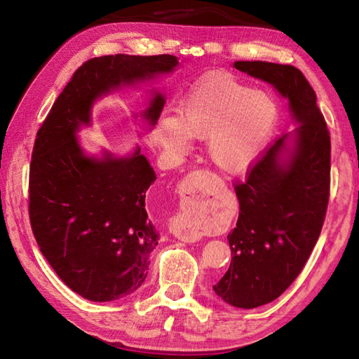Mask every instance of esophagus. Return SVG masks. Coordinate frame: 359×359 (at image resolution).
<instances>
[{
    "label": "esophagus",
    "instance_id": "1",
    "mask_svg": "<svg viewBox=\"0 0 359 359\" xmlns=\"http://www.w3.org/2000/svg\"><path fill=\"white\" fill-rule=\"evenodd\" d=\"M174 233L180 241L185 242H196L203 238L201 231L194 228L193 222H190V218H187L185 214L179 215V228L175 229Z\"/></svg>",
    "mask_w": 359,
    "mask_h": 359
}]
</instances>
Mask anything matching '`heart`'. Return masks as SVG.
<instances>
[{"label": "heart", "mask_w": 359, "mask_h": 359, "mask_svg": "<svg viewBox=\"0 0 359 359\" xmlns=\"http://www.w3.org/2000/svg\"><path fill=\"white\" fill-rule=\"evenodd\" d=\"M278 120L276 101L223 72H209L193 85L177 109L163 118L156 139L168 154L180 155L190 136L205 137V156L223 174H241L257 163Z\"/></svg>", "instance_id": "b5f03b06"}]
</instances>
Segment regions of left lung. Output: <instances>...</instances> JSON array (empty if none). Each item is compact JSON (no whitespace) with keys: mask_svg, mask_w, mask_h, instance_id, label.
<instances>
[{"mask_svg":"<svg viewBox=\"0 0 359 359\" xmlns=\"http://www.w3.org/2000/svg\"><path fill=\"white\" fill-rule=\"evenodd\" d=\"M233 66L274 87L297 125L234 188L241 212L228 234L231 264L214 291L231 306L255 309L293 283L317 244L330 199L331 141L317 96L299 69L269 62Z\"/></svg>","mask_w":359,"mask_h":359,"instance_id":"1","label":"left lung"}]
</instances>
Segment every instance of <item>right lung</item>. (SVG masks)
<instances>
[{"mask_svg":"<svg viewBox=\"0 0 359 359\" xmlns=\"http://www.w3.org/2000/svg\"><path fill=\"white\" fill-rule=\"evenodd\" d=\"M174 55H106L79 68L53 102L34 141L29 165V222L48 264L65 285L88 301H117L147 277L160 234L145 210L156 180L141 147L115 156L88 155L77 133L92 125L95 102L125 87L171 74ZM141 117L156 125L165 95L150 90ZM137 117V115H135Z\"/></svg>","mask_w":359,"mask_h":359,"instance_id":"add662e5","label":"right lung"}]
</instances>
